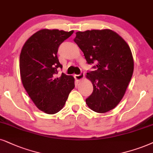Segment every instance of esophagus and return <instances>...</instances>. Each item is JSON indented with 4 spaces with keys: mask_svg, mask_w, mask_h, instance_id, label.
Returning a JSON list of instances; mask_svg holds the SVG:
<instances>
[{
    "mask_svg": "<svg viewBox=\"0 0 153 153\" xmlns=\"http://www.w3.org/2000/svg\"><path fill=\"white\" fill-rule=\"evenodd\" d=\"M85 73L84 72H81L79 75H75V78L77 80H80L84 78Z\"/></svg>",
    "mask_w": 153,
    "mask_h": 153,
    "instance_id": "34e87169",
    "label": "esophagus"
}]
</instances>
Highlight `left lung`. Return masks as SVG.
<instances>
[{"instance_id": "1", "label": "left lung", "mask_w": 153, "mask_h": 153, "mask_svg": "<svg viewBox=\"0 0 153 153\" xmlns=\"http://www.w3.org/2000/svg\"><path fill=\"white\" fill-rule=\"evenodd\" d=\"M88 64L96 63L87 78L93 92L85 100L90 109L105 113L117 106L124 95L133 73V59L129 46L111 30L76 32L73 39Z\"/></svg>"}]
</instances>
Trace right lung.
Returning a JSON list of instances; mask_svg holds the SVG:
<instances>
[{"label":"right lung","mask_w":153,"mask_h":153,"mask_svg":"<svg viewBox=\"0 0 153 153\" xmlns=\"http://www.w3.org/2000/svg\"><path fill=\"white\" fill-rule=\"evenodd\" d=\"M73 31L41 30L27 40L20 56V71L23 86L36 107L49 114L62 109L71 90L74 78L62 73L57 56L59 46Z\"/></svg>","instance_id":"right-lung-1"}]
</instances>
